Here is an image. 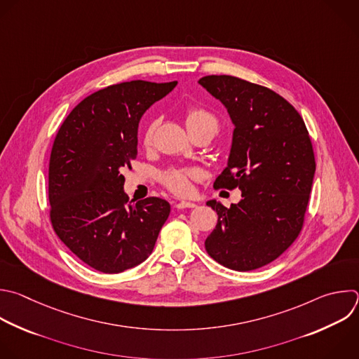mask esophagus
Here are the masks:
<instances>
[{"label":"esophagus","mask_w":359,"mask_h":359,"mask_svg":"<svg viewBox=\"0 0 359 359\" xmlns=\"http://www.w3.org/2000/svg\"><path fill=\"white\" fill-rule=\"evenodd\" d=\"M175 207L179 208V210H183V208H194V207H196V203H191V201H179V203H176Z\"/></svg>","instance_id":"34e87169"}]
</instances>
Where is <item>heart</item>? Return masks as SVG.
Returning a JSON list of instances; mask_svg holds the SVG:
<instances>
[{
    "instance_id": "heart-1",
    "label": "heart",
    "mask_w": 359,
    "mask_h": 359,
    "mask_svg": "<svg viewBox=\"0 0 359 359\" xmlns=\"http://www.w3.org/2000/svg\"><path fill=\"white\" fill-rule=\"evenodd\" d=\"M184 123L187 127V131H194V130H203L208 128L217 133L218 130V121L217 118L207 109L193 107L187 109L186 116H184ZM156 128V123H152L147 127L144 133V144L151 145L154 140V133ZM196 177V173L191 170H170L163 176V184L173 191L175 194L184 196L189 194L191 190V179Z\"/></svg>"
}]
</instances>
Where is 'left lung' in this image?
<instances>
[{
    "label": "left lung",
    "mask_w": 359,
    "mask_h": 359,
    "mask_svg": "<svg viewBox=\"0 0 359 359\" xmlns=\"http://www.w3.org/2000/svg\"><path fill=\"white\" fill-rule=\"evenodd\" d=\"M226 108L233 126L226 168L215 189L241 190L224 207L204 243L207 254L233 271H254L280 257L297 238L311 191L316 162L303 118L275 91L233 76L198 80Z\"/></svg>",
    "instance_id": "obj_1"
}]
</instances>
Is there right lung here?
Wrapping results in <instances>:
<instances>
[{
  "label": "right lung",
  "mask_w": 359,
  "mask_h": 359,
  "mask_svg": "<svg viewBox=\"0 0 359 359\" xmlns=\"http://www.w3.org/2000/svg\"><path fill=\"white\" fill-rule=\"evenodd\" d=\"M177 81L133 80L108 86L77 104L62 124L49 162L50 221L62 243L84 264L119 273L154 251L170 204L124 193V168L138 152L145 111Z\"/></svg>",
  "instance_id": "obj_1"
}]
</instances>
